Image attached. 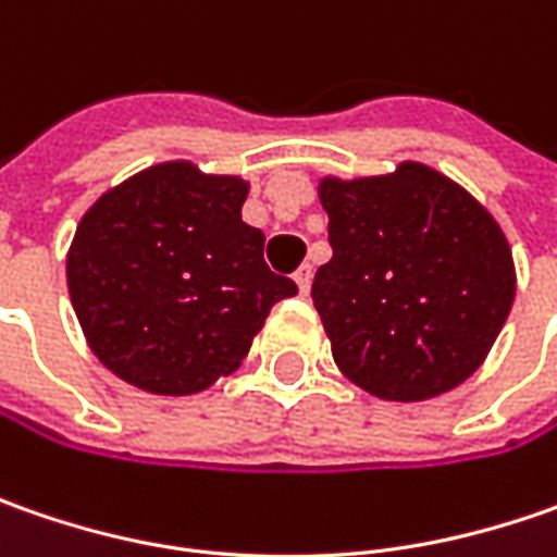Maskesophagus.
I'll list each match as a JSON object with an SVG mask.
<instances>
[{
    "label": "esophagus",
    "instance_id": "34e87169",
    "mask_svg": "<svg viewBox=\"0 0 557 557\" xmlns=\"http://www.w3.org/2000/svg\"><path fill=\"white\" fill-rule=\"evenodd\" d=\"M294 282H297L300 294H310V282H312V267H310V263H304V267L294 272Z\"/></svg>",
    "mask_w": 557,
    "mask_h": 557
}]
</instances>
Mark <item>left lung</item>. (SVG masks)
Here are the masks:
<instances>
[{
    "label": "left lung",
    "mask_w": 557,
    "mask_h": 557,
    "mask_svg": "<svg viewBox=\"0 0 557 557\" xmlns=\"http://www.w3.org/2000/svg\"><path fill=\"white\" fill-rule=\"evenodd\" d=\"M332 260L312 304L337 369L362 391L418 403L461 384L515 304V263L496 220L421 163L391 176L325 180Z\"/></svg>",
    "instance_id": "1"
}]
</instances>
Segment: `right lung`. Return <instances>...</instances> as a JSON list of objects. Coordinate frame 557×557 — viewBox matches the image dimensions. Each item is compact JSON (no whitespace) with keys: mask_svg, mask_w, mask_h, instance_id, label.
<instances>
[{"mask_svg":"<svg viewBox=\"0 0 557 557\" xmlns=\"http://www.w3.org/2000/svg\"><path fill=\"white\" fill-rule=\"evenodd\" d=\"M247 183L158 163L79 220L67 290L92 354L148 394L185 396L235 372L269 310L297 294L242 220Z\"/></svg>","mask_w":557,"mask_h":557,"instance_id":"1","label":"right lung"}]
</instances>
